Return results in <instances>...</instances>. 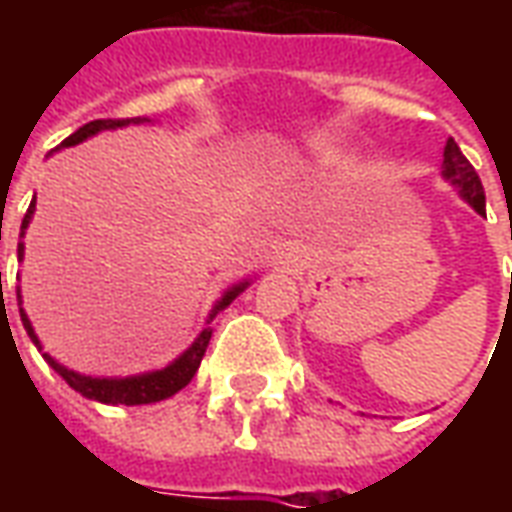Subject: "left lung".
<instances>
[{
  "label": "left lung",
  "instance_id": "1",
  "mask_svg": "<svg viewBox=\"0 0 512 512\" xmlns=\"http://www.w3.org/2000/svg\"><path fill=\"white\" fill-rule=\"evenodd\" d=\"M441 175L450 180L452 186H458L461 197L472 205L474 211L485 213L483 183H480L474 167L461 153V147L455 145V139H447V145H444V164H441ZM510 241H512V222H510ZM510 296H512V290H510Z\"/></svg>",
  "mask_w": 512,
  "mask_h": 512
}]
</instances>
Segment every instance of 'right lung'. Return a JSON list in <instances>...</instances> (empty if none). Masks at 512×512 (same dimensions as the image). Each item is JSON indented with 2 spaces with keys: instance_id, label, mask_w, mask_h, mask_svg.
I'll use <instances>...</instances> for the list:
<instances>
[{
  "instance_id": "add662e5",
  "label": "right lung",
  "mask_w": 512,
  "mask_h": 512,
  "mask_svg": "<svg viewBox=\"0 0 512 512\" xmlns=\"http://www.w3.org/2000/svg\"><path fill=\"white\" fill-rule=\"evenodd\" d=\"M128 123H142V120H139V117H134V120H93V123H87V126H82L79 131H73V134L62 142V147L79 145L87 136L98 134V131H106V128H123L128 126ZM32 213H35V197H32L27 213H24L21 238H24V230H27L29 222H32ZM21 257H24V244H18V260H21ZM246 285H249V282H238V285H233V288L227 290L222 299L216 301V307H213L211 315H208V323H211L213 318H216V312L224 310ZM18 299H21V293H18ZM18 312H21L24 329H27V334L32 337V343L38 345L40 351V340L38 334H35V329H32V323H29L27 312H24V307H18ZM208 343H211V329H202L200 337L191 343L189 351H183L172 365L161 367V370H153V373H139V376L126 378L82 376V373H73L68 367H62L60 362H54L49 354H43V359H46V362H49V365L68 381V386L76 389L79 395L90 397V400H98V403H109V406H117V403H123V406H145V403L167 400V397H172L175 392H180L183 386L189 384L191 378H194V373H197V367H200Z\"/></svg>"
}]
</instances>
